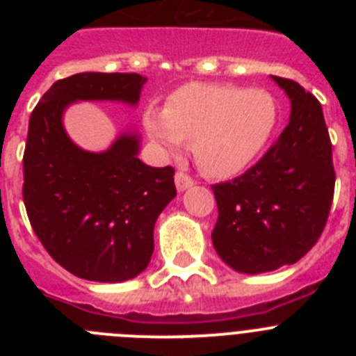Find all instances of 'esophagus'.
<instances>
[{"label": "esophagus", "instance_id": "esophagus-1", "mask_svg": "<svg viewBox=\"0 0 356 356\" xmlns=\"http://www.w3.org/2000/svg\"><path fill=\"white\" fill-rule=\"evenodd\" d=\"M175 181H176V188H178V191H185V188H188V187H193L194 185V180L193 178H191V176L187 175V172H176V176H175Z\"/></svg>", "mask_w": 356, "mask_h": 356}]
</instances>
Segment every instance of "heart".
I'll return each mask as SVG.
<instances>
[{"instance_id":"heart-1","label":"heart","mask_w":356,"mask_h":356,"mask_svg":"<svg viewBox=\"0 0 356 356\" xmlns=\"http://www.w3.org/2000/svg\"><path fill=\"white\" fill-rule=\"evenodd\" d=\"M276 103L262 89L187 83L168 97L162 110L144 114L151 140L172 153L191 140L201 171L217 178L244 169L271 137Z\"/></svg>"}]
</instances>
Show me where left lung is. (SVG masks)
<instances>
[{"instance_id":"obj_1","label":"left lung","mask_w":356,"mask_h":356,"mask_svg":"<svg viewBox=\"0 0 356 356\" xmlns=\"http://www.w3.org/2000/svg\"><path fill=\"white\" fill-rule=\"evenodd\" d=\"M291 97V121L259 162L212 185V242L232 269L246 275L296 264L319 241L335 191L332 140L317 97L298 81L273 76Z\"/></svg>"}]
</instances>
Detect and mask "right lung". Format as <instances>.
Instances as JSON below:
<instances>
[{
  "label": "right lung",
  "instance_id": "add662e5",
  "mask_svg": "<svg viewBox=\"0 0 356 356\" xmlns=\"http://www.w3.org/2000/svg\"><path fill=\"white\" fill-rule=\"evenodd\" d=\"M137 72H78L40 97L28 124L23 201L30 225L56 264L90 282H124L147 267L159 213L176 196L175 169L137 159L139 137L121 135L103 153L72 144L62 124L78 99L135 105Z\"/></svg>",
  "mask_w": 356,
  "mask_h": 356
}]
</instances>
